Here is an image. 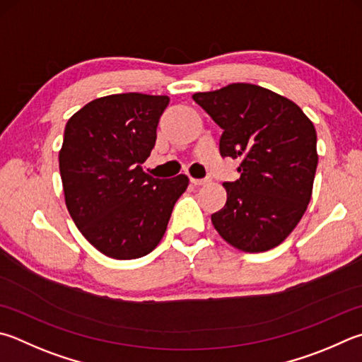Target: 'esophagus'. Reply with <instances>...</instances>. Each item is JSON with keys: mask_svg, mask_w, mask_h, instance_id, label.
I'll return each mask as SVG.
<instances>
[{"mask_svg": "<svg viewBox=\"0 0 362 362\" xmlns=\"http://www.w3.org/2000/svg\"><path fill=\"white\" fill-rule=\"evenodd\" d=\"M189 182H192L194 187H202V185H207L210 180L209 179H193V177H192V179H189Z\"/></svg>", "mask_w": 362, "mask_h": 362, "instance_id": "1", "label": "esophagus"}]
</instances>
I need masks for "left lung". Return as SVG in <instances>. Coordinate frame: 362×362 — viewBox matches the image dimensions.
<instances>
[{
	"label": "left lung",
	"instance_id": "8db88e82",
	"mask_svg": "<svg viewBox=\"0 0 362 362\" xmlns=\"http://www.w3.org/2000/svg\"><path fill=\"white\" fill-rule=\"evenodd\" d=\"M193 100L223 129L221 156L239 160L226 182L225 207L214 228L247 253L280 245L298 226L312 198L317 173V131L288 98L253 83H231L194 93Z\"/></svg>",
	"mask_w": 362,
	"mask_h": 362
}]
</instances>
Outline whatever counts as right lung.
Listing matches in <instances>:
<instances>
[{
  "instance_id": "1",
  "label": "right lung",
  "mask_w": 362,
  "mask_h": 362,
  "mask_svg": "<svg viewBox=\"0 0 362 362\" xmlns=\"http://www.w3.org/2000/svg\"><path fill=\"white\" fill-rule=\"evenodd\" d=\"M168 96L98 98L64 128L58 155L64 202L82 235L114 259H136L160 244L188 177L155 179L142 170Z\"/></svg>"
}]
</instances>
